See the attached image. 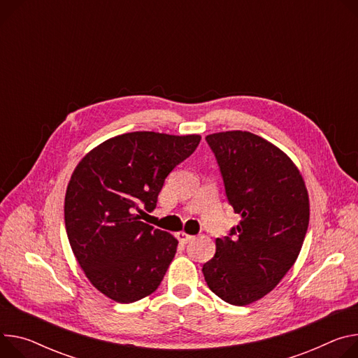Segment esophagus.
<instances>
[{
  "label": "esophagus",
  "instance_id": "34e87169",
  "mask_svg": "<svg viewBox=\"0 0 358 358\" xmlns=\"http://www.w3.org/2000/svg\"><path fill=\"white\" fill-rule=\"evenodd\" d=\"M177 238H178L182 244H187V243H189V241L194 238V236H191V234H188V233H185V231H178V233H177Z\"/></svg>",
  "mask_w": 358,
  "mask_h": 358
}]
</instances>
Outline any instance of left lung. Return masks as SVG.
I'll use <instances>...</instances> for the list:
<instances>
[{"label":"left lung","instance_id":"8db88e82","mask_svg":"<svg viewBox=\"0 0 358 358\" xmlns=\"http://www.w3.org/2000/svg\"><path fill=\"white\" fill-rule=\"evenodd\" d=\"M206 140L227 200L241 221L229 237L215 240L203 274L221 300L248 306L267 296L294 266L308 229V191L291 158L262 137L237 129Z\"/></svg>","mask_w":358,"mask_h":358}]
</instances>
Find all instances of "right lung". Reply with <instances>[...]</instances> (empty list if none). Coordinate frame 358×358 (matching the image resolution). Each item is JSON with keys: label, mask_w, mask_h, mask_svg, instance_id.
Returning <instances> with one entry per match:
<instances>
[{"label": "right lung", "mask_w": 358, "mask_h": 358, "mask_svg": "<svg viewBox=\"0 0 358 358\" xmlns=\"http://www.w3.org/2000/svg\"><path fill=\"white\" fill-rule=\"evenodd\" d=\"M201 137L136 131L92 148L76 167L64 201L70 245L90 282L117 303L154 292L178 241L140 221L151 213L167 176ZM145 214V213H144Z\"/></svg>", "instance_id": "obj_1"}]
</instances>
